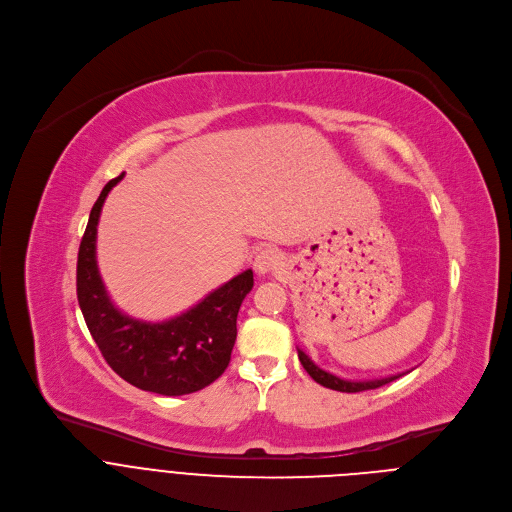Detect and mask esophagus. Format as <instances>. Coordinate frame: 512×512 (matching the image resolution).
Instances as JSON below:
<instances>
[{"label":"esophagus","instance_id":"1","mask_svg":"<svg viewBox=\"0 0 512 512\" xmlns=\"http://www.w3.org/2000/svg\"><path fill=\"white\" fill-rule=\"evenodd\" d=\"M281 265H283L281 253H279L277 249H271V247L261 249V251L255 255V261H253V267H255V271H257L259 275L269 273V271H275V269H279Z\"/></svg>","mask_w":512,"mask_h":512}]
</instances>
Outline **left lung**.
Returning <instances> with one entry per match:
<instances>
[{
	"label": "left lung",
	"mask_w": 512,
	"mask_h": 512,
	"mask_svg": "<svg viewBox=\"0 0 512 512\" xmlns=\"http://www.w3.org/2000/svg\"><path fill=\"white\" fill-rule=\"evenodd\" d=\"M298 356H300L302 367L308 371V375H310L316 383H320V385L326 387V389L340 391V393H360V391H369V389H379V387H383V385H387V383H391V381H395V379H399V377L405 375V373H397V375L383 377V379L348 381V379H340V377H336V375H332V373H328V371L316 367V364L312 362V358H310L304 350H300V348H298ZM407 373H409V371H407Z\"/></svg>",
	"instance_id": "8db88e82"
}]
</instances>
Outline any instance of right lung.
Returning a JSON list of instances; mask_svg holds the SVG:
<instances>
[{
	"instance_id": "1",
	"label": "right lung",
	"mask_w": 512,
	"mask_h": 512,
	"mask_svg": "<svg viewBox=\"0 0 512 512\" xmlns=\"http://www.w3.org/2000/svg\"><path fill=\"white\" fill-rule=\"evenodd\" d=\"M125 174L109 180L93 204L77 261V296L87 328L109 367L141 391L178 397L225 373L237 340V314L253 287L247 269L184 314L143 322L119 312L97 267V225L103 202Z\"/></svg>"
}]
</instances>
